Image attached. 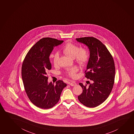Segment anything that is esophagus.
Returning a JSON list of instances; mask_svg holds the SVG:
<instances>
[{"label":"esophagus","mask_w":134,"mask_h":134,"mask_svg":"<svg viewBox=\"0 0 134 134\" xmlns=\"http://www.w3.org/2000/svg\"><path fill=\"white\" fill-rule=\"evenodd\" d=\"M69 84L72 86H76V82H72L70 83Z\"/></svg>","instance_id":"34e87169"}]
</instances>
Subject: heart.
I'll use <instances>...</instances> for the list:
<instances>
[{
	"label": "heart",
	"mask_w": 134,
	"mask_h": 134,
	"mask_svg": "<svg viewBox=\"0 0 134 134\" xmlns=\"http://www.w3.org/2000/svg\"><path fill=\"white\" fill-rule=\"evenodd\" d=\"M64 53L70 58L75 59L76 62L81 66L85 65L89 58V55L87 51L83 48L79 47L75 44L68 42L64 46L62 49ZM54 65L57 66L58 62L59 55L58 53L52 56ZM77 69L75 67L69 68L68 70L67 73L69 76L74 77L76 76V73Z\"/></svg>",
	"instance_id": "1"
}]
</instances>
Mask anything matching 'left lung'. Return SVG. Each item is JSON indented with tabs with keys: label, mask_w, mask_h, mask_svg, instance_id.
Segmentation results:
<instances>
[{
	"label": "left lung",
	"mask_w": 134,
	"mask_h": 134,
	"mask_svg": "<svg viewBox=\"0 0 134 134\" xmlns=\"http://www.w3.org/2000/svg\"><path fill=\"white\" fill-rule=\"evenodd\" d=\"M76 40L85 45L89 50L85 74L92 82L88 87L79 83L83 91L78 100L86 107H97L107 99L112 90L115 74L114 60L106 47L99 40L89 37Z\"/></svg>",
	"instance_id": "obj_1"
}]
</instances>
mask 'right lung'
<instances>
[{
	"mask_svg": "<svg viewBox=\"0 0 134 134\" xmlns=\"http://www.w3.org/2000/svg\"><path fill=\"white\" fill-rule=\"evenodd\" d=\"M44 38L34 44L27 53L22 65V76L26 93L31 102L41 109H48L56 104L66 84L59 80L56 85L48 81V71L51 69L49 56L54 48L63 42Z\"/></svg>",
	"mask_w": 134,
	"mask_h": 134,
	"instance_id": "add662e5",
	"label": "right lung"
}]
</instances>
